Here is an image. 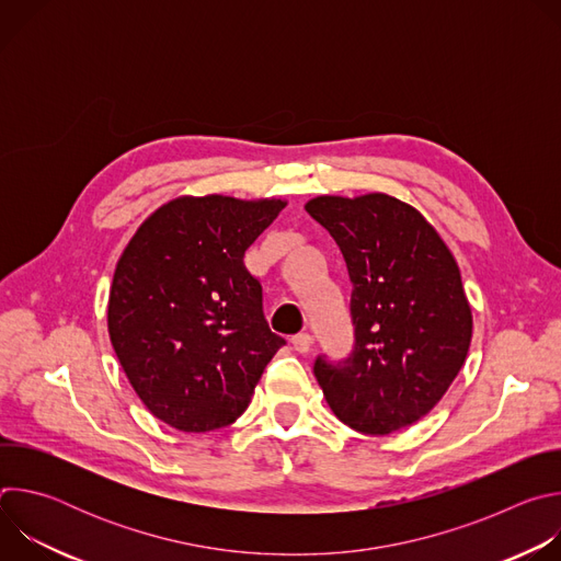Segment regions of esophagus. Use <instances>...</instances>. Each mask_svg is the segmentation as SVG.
<instances>
[{
  "mask_svg": "<svg viewBox=\"0 0 561 561\" xmlns=\"http://www.w3.org/2000/svg\"><path fill=\"white\" fill-rule=\"evenodd\" d=\"M290 344H293V348L297 351V353H308L310 351V346H312V337L308 335V333H299V335H295L293 340H290Z\"/></svg>",
  "mask_w": 561,
  "mask_h": 561,
  "instance_id": "esophagus-1",
  "label": "esophagus"
}]
</instances>
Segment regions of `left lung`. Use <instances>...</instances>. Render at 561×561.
Wrapping results in <instances>:
<instances>
[{"label": "left lung", "mask_w": 561, "mask_h": 561, "mask_svg": "<svg viewBox=\"0 0 561 561\" xmlns=\"http://www.w3.org/2000/svg\"><path fill=\"white\" fill-rule=\"evenodd\" d=\"M306 210L333 234L353 282V353L340 364L317 357L314 377L351 428H407L437 407L468 355L459 266L426 217L397 197L322 195Z\"/></svg>", "instance_id": "8db88e82"}]
</instances>
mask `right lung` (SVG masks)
<instances>
[{
    "mask_svg": "<svg viewBox=\"0 0 561 561\" xmlns=\"http://www.w3.org/2000/svg\"><path fill=\"white\" fill-rule=\"evenodd\" d=\"M282 199L178 197L159 206L124 249L108 295V335L144 402L184 433L242 415L286 344L268 329L262 284L244 253Z\"/></svg>",
    "mask_w": 561,
    "mask_h": 561,
    "instance_id": "obj_1",
    "label": "right lung"
}]
</instances>
